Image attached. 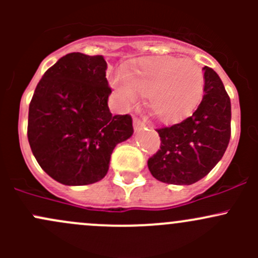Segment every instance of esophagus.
Wrapping results in <instances>:
<instances>
[{"label":"esophagus","mask_w":258,"mask_h":258,"mask_svg":"<svg viewBox=\"0 0 258 258\" xmlns=\"http://www.w3.org/2000/svg\"><path fill=\"white\" fill-rule=\"evenodd\" d=\"M142 127H145L144 122L139 118H134V128L136 130V131H139V130H141Z\"/></svg>","instance_id":"34e87169"}]
</instances>
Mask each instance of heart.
<instances>
[{"mask_svg":"<svg viewBox=\"0 0 258 258\" xmlns=\"http://www.w3.org/2000/svg\"><path fill=\"white\" fill-rule=\"evenodd\" d=\"M111 85L124 105L136 102L140 93H147L153 113L163 122H176L199 105L205 77L196 62L156 57L142 59L126 74L116 75Z\"/></svg>","mask_w":258,"mask_h":258,"instance_id":"heart-1","label":"heart"}]
</instances>
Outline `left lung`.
<instances>
[{
	"label": "left lung",
	"mask_w": 258,
	"mask_h": 258,
	"mask_svg": "<svg viewBox=\"0 0 258 258\" xmlns=\"http://www.w3.org/2000/svg\"><path fill=\"white\" fill-rule=\"evenodd\" d=\"M201 103L179 123L157 130L161 146L148 160L156 179L171 184L200 181L222 158L231 137V101L218 75L205 66Z\"/></svg>",
	"instance_id": "left-lung-1"
}]
</instances>
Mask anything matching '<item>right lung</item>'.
Here are the masks:
<instances>
[{"instance_id": "obj_1", "label": "right lung", "mask_w": 258, "mask_h": 258, "mask_svg": "<svg viewBox=\"0 0 258 258\" xmlns=\"http://www.w3.org/2000/svg\"><path fill=\"white\" fill-rule=\"evenodd\" d=\"M102 56L72 52L42 76L28 108L27 137L43 171L67 186L102 179L117 144L134 134L130 114L108 108Z\"/></svg>"}]
</instances>
